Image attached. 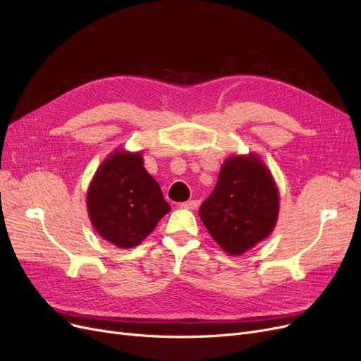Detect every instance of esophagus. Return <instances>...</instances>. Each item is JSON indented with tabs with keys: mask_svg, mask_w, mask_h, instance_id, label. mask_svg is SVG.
<instances>
[{
	"mask_svg": "<svg viewBox=\"0 0 361 361\" xmlns=\"http://www.w3.org/2000/svg\"><path fill=\"white\" fill-rule=\"evenodd\" d=\"M180 206L185 207V209L194 211V209H197V207L200 206V202L199 200H190V202H183Z\"/></svg>",
	"mask_w": 361,
	"mask_h": 361,
	"instance_id": "34e87169",
	"label": "esophagus"
}]
</instances>
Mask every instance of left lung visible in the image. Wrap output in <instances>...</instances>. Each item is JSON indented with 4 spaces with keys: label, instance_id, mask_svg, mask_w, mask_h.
<instances>
[{
    "label": "left lung",
    "instance_id": "1",
    "mask_svg": "<svg viewBox=\"0 0 361 361\" xmlns=\"http://www.w3.org/2000/svg\"><path fill=\"white\" fill-rule=\"evenodd\" d=\"M280 194L274 176L256 152L224 159L200 220L227 255L241 256L272 233Z\"/></svg>",
    "mask_w": 361,
    "mask_h": 361
}]
</instances>
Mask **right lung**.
<instances>
[{"label":"right lung","mask_w":361,"mask_h":361,"mask_svg":"<svg viewBox=\"0 0 361 361\" xmlns=\"http://www.w3.org/2000/svg\"><path fill=\"white\" fill-rule=\"evenodd\" d=\"M143 162L141 150L117 147L94 171L85 195L97 235L122 250L143 243L171 209Z\"/></svg>","instance_id":"obj_1"}]
</instances>
